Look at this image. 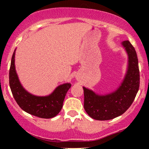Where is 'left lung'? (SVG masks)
Listing matches in <instances>:
<instances>
[{"label": "left lung", "mask_w": 149, "mask_h": 149, "mask_svg": "<svg viewBox=\"0 0 149 149\" xmlns=\"http://www.w3.org/2000/svg\"><path fill=\"white\" fill-rule=\"evenodd\" d=\"M127 55L125 75L116 90L99 94L83 87L84 109L92 118L108 120L123 114L134 102L139 88V70L136 52L128 40L121 43Z\"/></svg>", "instance_id": "1"}]
</instances>
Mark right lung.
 <instances>
[{
	"mask_svg": "<svg viewBox=\"0 0 149 149\" xmlns=\"http://www.w3.org/2000/svg\"><path fill=\"white\" fill-rule=\"evenodd\" d=\"M15 52H13L9 73V83L15 101L23 111L31 115L51 118L60 112L65 96L71 84L66 83L59 85L52 93L46 96H36L29 92L20 83L15 69Z\"/></svg>",
	"mask_w": 149,
	"mask_h": 149,
	"instance_id": "right-lung-1",
	"label": "right lung"
}]
</instances>
